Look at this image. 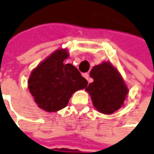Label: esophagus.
Listing matches in <instances>:
<instances>
[{"instance_id":"esophagus-1","label":"esophagus","mask_w":154,"mask_h":154,"mask_svg":"<svg viewBox=\"0 0 154 154\" xmlns=\"http://www.w3.org/2000/svg\"><path fill=\"white\" fill-rule=\"evenodd\" d=\"M83 77H85V78L90 83V79H89V77H89V74H88V73H84V74H83Z\"/></svg>"}]
</instances>
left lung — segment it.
<instances>
[{
  "label": "left lung",
  "mask_w": 154,
  "mask_h": 154,
  "mask_svg": "<svg viewBox=\"0 0 154 154\" xmlns=\"http://www.w3.org/2000/svg\"><path fill=\"white\" fill-rule=\"evenodd\" d=\"M93 78L86 88L94 107L100 113L110 115L123 105L128 89L119 72L109 63H103L91 69Z\"/></svg>",
  "instance_id": "8db88e82"
}]
</instances>
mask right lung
Returning <instances> with one entry per match:
<instances>
[{
  "mask_svg": "<svg viewBox=\"0 0 154 154\" xmlns=\"http://www.w3.org/2000/svg\"><path fill=\"white\" fill-rule=\"evenodd\" d=\"M69 54L65 49L56 50L31 73L28 87L38 107L56 112L68 105L77 90L87 86V80L72 64L64 63Z\"/></svg>",
  "mask_w": 154,
  "mask_h": 154,
  "instance_id": "right-lung-1",
  "label": "right lung"
}]
</instances>
